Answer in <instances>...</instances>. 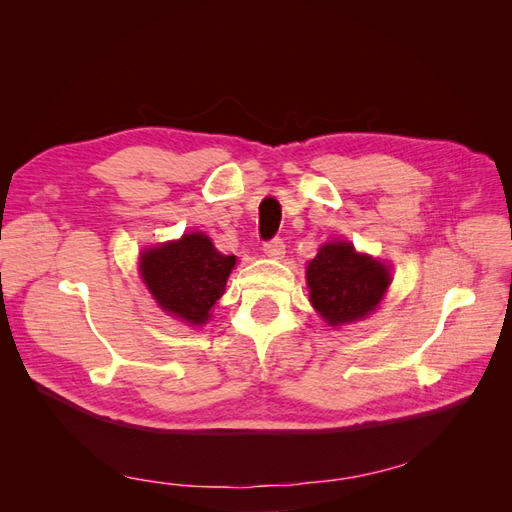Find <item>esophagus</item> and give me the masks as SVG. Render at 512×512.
Instances as JSON below:
<instances>
[{"instance_id": "esophagus-1", "label": "esophagus", "mask_w": 512, "mask_h": 512, "mask_svg": "<svg viewBox=\"0 0 512 512\" xmlns=\"http://www.w3.org/2000/svg\"><path fill=\"white\" fill-rule=\"evenodd\" d=\"M262 252H265L269 258H282L286 254V245H284V239L275 237L271 241H265V245H262Z\"/></svg>"}]
</instances>
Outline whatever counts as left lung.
Wrapping results in <instances>:
<instances>
[{
	"label": "left lung",
	"instance_id": "8db88e82",
	"mask_svg": "<svg viewBox=\"0 0 512 512\" xmlns=\"http://www.w3.org/2000/svg\"><path fill=\"white\" fill-rule=\"evenodd\" d=\"M391 284L389 267L350 243H327L307 265L309 299L331 327L365 318Z\"/></svg>",
	"mask_w": 512,
	"mask_h": 512
}]
</instances>
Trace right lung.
<instances>
[{
	"mask_svg": "<svg viewBox=\"0 0 512 512\" xmlns=\"http://www.w3.org/2000/svg\"><path fill=\"white\" fill-rule=\"evenodd\" d=\"M235 256L215 250L209 237L192 232L181 241L153 247L141 256V271L153 299L190 324H205L222 294Z\"/></svg>",
	"mask_w": 512,
	"mask_h": 512,
	"instance_id": "add662e5",
	"label": "right lung"
}]
</instances>
